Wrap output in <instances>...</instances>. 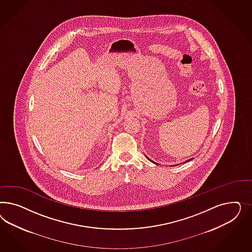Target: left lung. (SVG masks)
<instances>
[{"label":"left lung","mask_w":252,"mask_h":252,"mask_svg":"<svg viewBox=\"0 0 252 252\" xmlns=\"http://www.w3.org/2000/svg\"><path fill=\"white\" fill-rule=\"evenodd\" d=\"M189 160H190V159H189ZM189 160H187V161H189Z\"/></svg>","instance_id":"1"}]
</instances>
